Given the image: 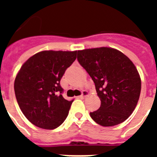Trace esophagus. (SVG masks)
<instances>
[{
	"mask_svg": "<svg viewBox=\"0 0 157 157\" xmlns=\"http://www.w3.org/2000/svg\"><path fill=\"white\" fill-rule=\"evenodd\" d=\"M88 94H89V93L87 92L86 90H83L82 92V94L79 96V97H78V98H84L85 97H86Z\"/></svg>",
	"mask_w": 157,
	"mask_h": 157,
	"instance_id": "esophagus-1",
	"label": "esophagus"
}]
</instances>
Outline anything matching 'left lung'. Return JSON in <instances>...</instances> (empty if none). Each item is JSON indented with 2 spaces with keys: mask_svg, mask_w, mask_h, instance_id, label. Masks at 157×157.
I'll use <instances>...</instances> for the list:
<instances>
[{
  "mask_svg": "<svg viewBox=\"0 0 157 157\" xmlns=\"http://www.w3.org/2000/svg\"><path fill=\"white\" fill-rule=\"evenodd\" d=\"M77 59L95 84L101 100L91 118L103 127L125 121L132 114L141 93V78L133 62L112 48H87L78 51Z\"/></svg>",
  "mask_w": 157,
  "mask_h": 157,
  "instance_id": "left-lung-1",
  "label": "left lung"
}]
</instances>
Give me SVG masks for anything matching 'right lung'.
<instances>
[{"label":"right lung","instance_id":"right-lung-1","mask_svg":"<svg viewBox=\"0 0 157 157\" xmlns=\"http://www.w3.org/2000/svg\"><path fill=\"white\" fill-rule=\"evenodd\" d=\"M76 55L77 51H42L29 58L18 72L14 83L16 100L34 125L52 130L66 120L73 101L63 98L59 82Z\"/></svg>","mask_w":157,"mask_h":157}]
</instances>
